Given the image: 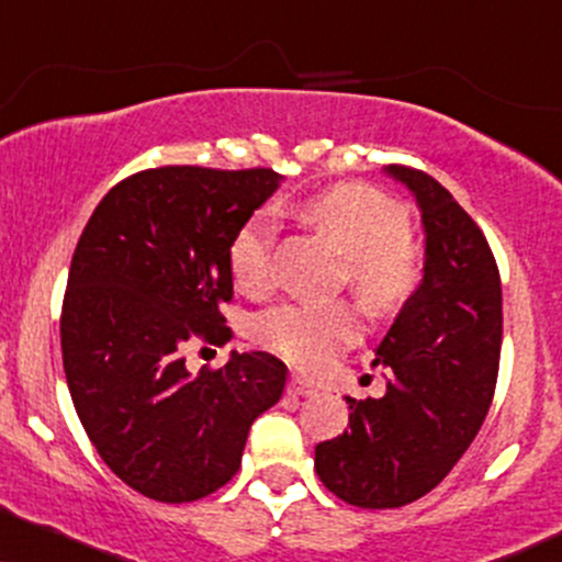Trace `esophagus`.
<instances>
[{
  "label": "esophagus",
  "instance_id": "esophagus-1",
  "mask_svg": "<svg viewBox=\"0 0 562 562\" xmlns=\"http://www.w3.org/2000/svg\"><path fill=\"white\" fill-rule=\"evenodd\" d=\"M288 392H290V395H303V397H306V395H314V392H316V387H314V384H308L306 380H301V376H290V382H288Z\"/></svg>",
  "mask_w": 562,
  "mask_h": 562
}]
</instances>
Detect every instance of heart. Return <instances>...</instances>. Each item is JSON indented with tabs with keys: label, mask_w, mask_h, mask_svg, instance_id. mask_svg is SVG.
Here are the masks:
<instances>
[{
	"label": "heart",
	"mask_w": 562,
	"mask_h": 562,
	"mask_svg": "<svg viewBox=\"0 0 562 562\" xmlns=\"http://www.w3.org/2000/svg\"><path fill=\"white\" fill-rule=\"evenodd\" d=\"M303 216L346 254V285L363 311L392 314L414 295L422 280V248L408 235V212L387 193L346 182L311 195ZM274 240L272 214L259 212L243 222L229 243V269L240 288L261 290L272 282ZM256 335L299 367L319 369L356 340L358 319L342 301H293L263 311Z\"/></svg>",
	"instance_id": "b5f03b06"
}]
</instances>
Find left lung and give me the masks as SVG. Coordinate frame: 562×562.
<instances>
[{"mask_svg":"<svg viewBox=\"0 0 562 562\" xmlns=\"http://www.w3.org/2000/svg\"><path fill=\"white\" fill-rule=\"evenodd\" d=\"M414 193L424 277L376 346L382 397L350 405L348 429L316 445L322 484L356 508H401L442 482L495 395L503 290L484 233L431 175L390 165Z\"/></svg>","mask_w":562,"mask_h":562,"instance_id":"8db88e82","label":"left lung"}]
</instances>
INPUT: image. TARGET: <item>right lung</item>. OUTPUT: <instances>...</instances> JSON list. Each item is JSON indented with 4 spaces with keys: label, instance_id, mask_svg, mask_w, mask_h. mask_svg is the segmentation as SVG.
I'll return each instance as SVG.
<instances>
[{
    "label": "right lung",
    "instance_id": "obj_1",
    "mask_svg": "<svg viewBox=\"0 0 562 562\" xmlns=\"http://www.w3.org/2000/svg\"><path fill=\"white\" fill-rule=\"evenodd\" d=\"M274 170L157 167L93 209L63 303V363L88 439L127 486L193 503L238 474L248 429L282 397L288 367L229 353L191 374L182 342L233 337L229 243L280 188Z\"/></svg>",
    "mask_w": 562,
    "mask_h": 562
}]
</instances>
